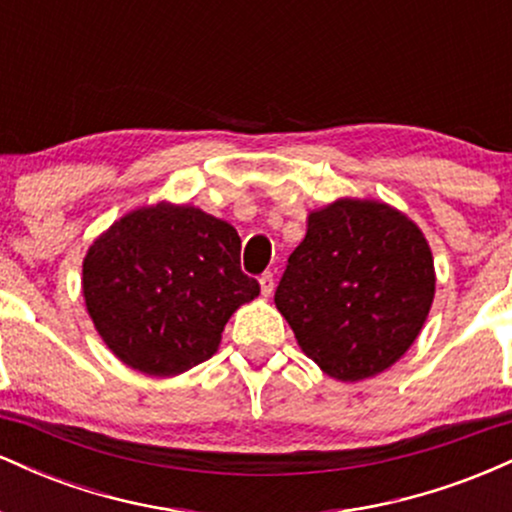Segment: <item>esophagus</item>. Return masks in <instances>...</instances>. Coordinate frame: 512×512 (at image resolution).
Returning <instances> with one entry per match:
<instances>
[{
	"label": "esophagus",
	"instance_id": "1",
	"mask_svg": "<svg viewBox=\"0 0 512 512\" xmlns=\"http://www.w3.org/2000/svg\"><path fill=\"white\" fill-rule=\"evenodd\" d=\"M260 289H262V296H272V291H274V274L272 272H264L260 276Z\"/></svg>",
	"mask_w": 512,
	"mask_h": 512
}]
</instances>
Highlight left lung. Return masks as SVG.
Listing matches in <instances>:
<instances>
[{"label": "left lung", "mask_w": 512, "mask_h": 512, "mask_svg": "<svg viewBox=\"0 0 512 512\" xmlns=\"http://www.w3.org/2000/svg\"><path fill=\"white\" fill-rule=\"evenodd\" d=\"M433 293V255L414 221L373 199H337L308 216L274 303L305 356L356 383L404 356Z\"/></svg>", "instance_id": "8db88e82"}]
</instances>
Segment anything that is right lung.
I'll return each instance as SVG.
<instances>
[{
	"label": "right lung",
	"instance_id": "add662e5",
	"mask_svg": "<svg viewBox=\"0 0 512 512\" xmlns=\"http://www.w3.org/2000/svg\"><path fill=\"white\" fill-rule=\"evenodd\" d=\"M81 286L108 349L156 378L214 356L228 317L260 296L240 269L236 228L168 202L129 211L98 236Z\"/></svg>",
	"mask_w": 512,
	"mask_h": 512
}]
</instances>
